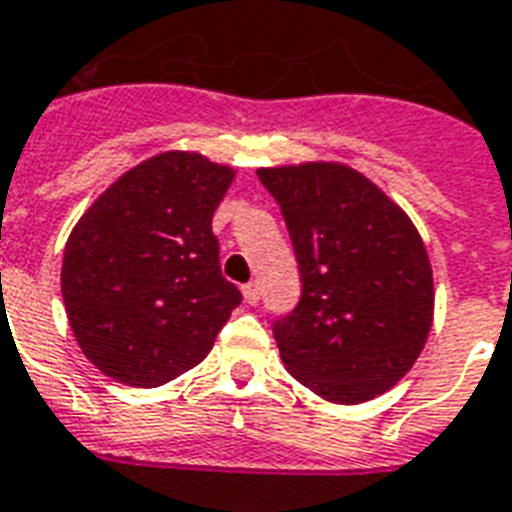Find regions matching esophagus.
Here are the masks:
<instances>
[{
  "label": "esophagus",
  "mask_w": 512,
  "mask_h": 512,
  "mask_svg": "<svg viewBox=\"0 0 512 512\" xmlns=\"http://www.w3.org/2000/svg\"><path fill=\"white\" fill-rule=\"evenodd\" d=\"M244 300H247L249 306H255L257 300H260V287H257V282L244 284Z\"/></svg>",
  "instance_id": "34e87169"
}]
</instances>
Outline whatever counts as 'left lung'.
I'll list each match as a JSON object with an SVG mask.
<instances>
[{
	"instance_id": "8db88e82",
	"label": "left lung",
	"mask_w": 512,
	"mask_h": 512,
	"mask_svg": "<svg viewBox=\"0 0 512 512\" xmlns=\"http://www.w3.org/2000/svg\"><path fill=\"white\" fill-rule=\"evenodd\" d=\"M298 257V306L273 322L284 368L330 403L384 395L413 368L435 311L432 265L408 214L343 163L257 169Z\"/></svg>"
}]
</instances>
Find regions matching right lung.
Returning a JSON list of instances; mask_svg holds the SVG:
<instances>
[{
  "label": "right lung",
  "mask_w": 512,
  "mask_h": 512,
  "mask_svg": "<svg viewBox=\"0 0 512 512\" xmlns=\"http://www.w3.org/2000/svg\"><path fill=\"white\" fill-rule=\"evenodd\" d=\"M230 182V166L198 152H161L112 182L74 225L61 295L74 338L104 376L161 386L212 351L241 303L212 233Z\"/></svg>",
  "instance_id": "add662e5"
}]
</instances>
